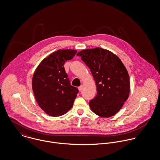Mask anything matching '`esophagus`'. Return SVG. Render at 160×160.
<instances>
[{
    "label": "esophagus",
    "instance_id": "esophagus-1",
    "mask_svg": "<svg viewBox=\"0 0 160 160\" xmlns=\"http://www.w3.org/2000/svg\"><path fill=\"white\" fill-rule=\"evenodd\" d=\"M83 88V85H81L80 87H78V89H79V91H82Z\"/></svg>",
    "mask_w": 160,
    "mask_h": 160
}]
</instances>
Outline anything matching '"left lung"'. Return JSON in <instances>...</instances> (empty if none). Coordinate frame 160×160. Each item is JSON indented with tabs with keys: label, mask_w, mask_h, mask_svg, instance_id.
I'll list each match as a JSON object with an SVG mask.
<instances>
[{
	"label": "left lung",
	"mask_w": 160,
	"mask_h": 160,
	"mask_svg": "<svg viewBox=\"0 0 160 160\" xmlns=\"http://www.w3.org/2000/svg\"><path fill=\"white\" fill-rule=\"evenodd\" d=\"M77 55L89 68L96 85L97 95L90 101V108L101 117L115 115L129 94V77L124 64L116 54L99 47Z\"/></svg>",
	"instance_id": "left-lung-1"
}]
</instances>
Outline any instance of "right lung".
<instances>
[{
  "mask_svg": "<svg viewBox=\"0 0 160 160\" xmlns=\"http://www.w3.org/2000/svg\"><path fill=\"white\" fill-rule=\"evenodd\" d=\"M77 53L58 50L44 58L34 72L32 87L39 107L48 115L59 117L71 110L78 89L72 86L64 65Z\"/></svg>",
  "mask_w": 160,
  "mask_h": 160,
  "instance_id": "obj_1",
  "label": "right lung"
}]
</instances>
